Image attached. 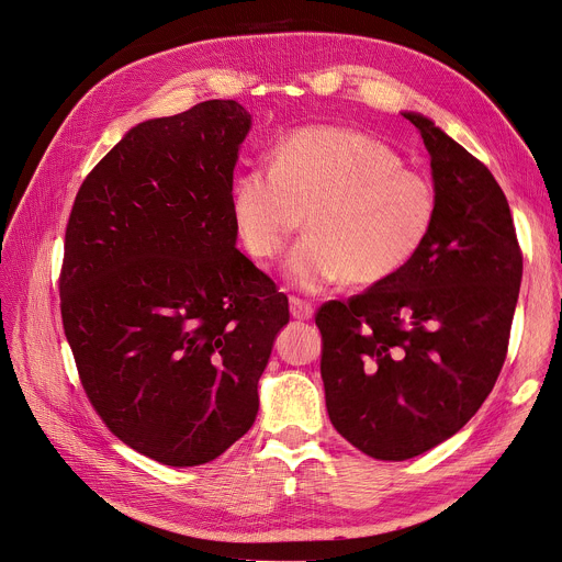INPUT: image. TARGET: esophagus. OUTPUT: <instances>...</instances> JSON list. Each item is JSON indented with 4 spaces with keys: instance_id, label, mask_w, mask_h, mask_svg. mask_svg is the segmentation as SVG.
Listing matches in <instances>:
<instances>
[{
    "instance_id": "34e87169",
    "label": "esophagus",
    "mask_w": 562,
    "mask_h": 562,
    "mask_svg": "<svg viewBox=\"0 0 562 562\" xmlns=\"http://www.w3.org/2000/svg\"><path fill=\"white\" fill-rule=\"evenodd\" d=\"M289 310L295 321H310L314 316V304L302 300V297H295V295L289 297Z\"/></svg>"
}]
</instances>
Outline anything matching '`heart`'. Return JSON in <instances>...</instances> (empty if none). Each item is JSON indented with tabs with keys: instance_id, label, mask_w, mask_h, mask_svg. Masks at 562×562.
I'll use <instances>...</instances> for the list:
<instances>
[{
	"instance_id": "b5f03b06",
	"label": "heart",
	"mask_w": 562,
	"mask_h": 562,
	"mask_svg": "<svg viewBox=\"0 0 562 562\" xmlns=\"http://www.w3.org/2000/svg\"><path fill=\"white\" fill-rule=\"evenodd\" d=\"M231 209L241 246L258 262L280 255L307 215L310 235L293 246L284 273L302 291H321L398 276L432 233L437 194L390 145L321 125L293 132L271 168L246 170Z\"/></svg>"
}]
</instances>
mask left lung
<instances>
[{"instance_id":"1","label":"left lung","mask_w":562,"mask_h":562,"mask_svg":"<svg viewBox=\"0 0 562 562\" xmlns=\"http://www.w3.org/2000/svg\"><path fill=\"white\" fill-rule=\"evenodd\" d=\"M403 116L430 155L432 233L398 276L316 314L329 419L385 462L435 448L480 411L506 359L522 280L495 177L430 119Z\"/></svg>"}]
</instances>
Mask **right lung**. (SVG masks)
Returning <instances> with one entry per match:
<instances>
[{
	"mask_svg": "<svg viewBox=\"0 0 562 562\" xmlns=\"http://www.w3.org/2000/svg\"><path fill=\"white\" fill-rule=\"evenodd\" d=\"M235 100L132 127L82 181L60 312L93 411L166 467L213 462L258 417L289 300L235 248Z\"/></svg>",
	"mask_w": 562,
	"mask_h": 562,
	"instance_id": "1",
	"label": "right lung"
}]
</instances>
